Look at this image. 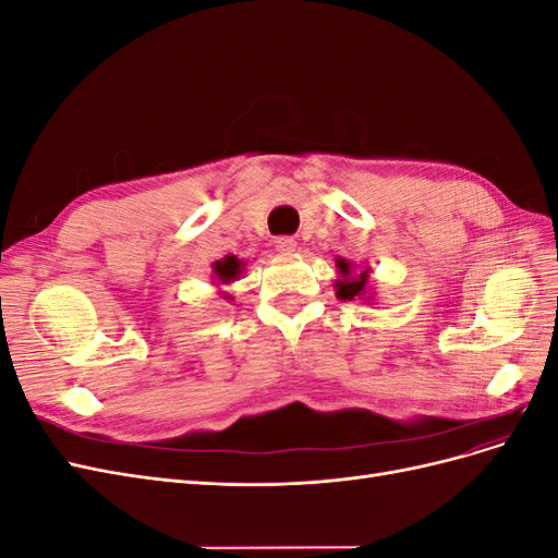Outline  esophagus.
Wrapping results in <instances>:
<instances>
[{
    "label": "esophagus",
    "mask_w": 558,
    "mask_h": 558,
    "mask_svg": "<svg viewBox=\"0 0 558 558\" xmlns=\"http://www.w3.org/2000/svg\"><path fill=\"white\" fill-rule=\"evenodd\" d=\"M275 246H277L279 253H293V251L298 248V242H295L293 238H279V240L275 242Z\"/></svg>",
    "instance_id": "1"
}]
</instances>
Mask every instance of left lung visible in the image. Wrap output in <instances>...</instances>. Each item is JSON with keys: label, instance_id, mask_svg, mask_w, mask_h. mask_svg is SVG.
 I'll list each match as a JSON object with an SVG mask.
<instances>
[{"label": "left lung", "instance_id": "8db88e82", "mask_svg": "<svg viewBox=\"0 0 558 558\" xmlns=\"http://www.w3.org/2000/svg\"><path fill=\"white\" fill-rule=\"evenodd\" d=\"M337 269H340V279L335 281V293L340 300H361L367 298V279H369V269H363L361 275L353 272V265L344 258H337Z\"/></svg>", "mask_w": 558, "mask_h": 558}]
</instances>
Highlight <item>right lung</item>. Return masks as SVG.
<instances>
[{
    "instance_id": "obj_1",
    "label": "right lung",
    "mask_w": 558,
    "mask_h": 558,
    "mask_svg": "<svg viewBox=\"0 0 558 558\" xmlns=\"http://www.w3.org/2000/svg\"><path fill=\"white\" fill-rule=\"evenodd\" d=\"M211 267H214L216 281L232 283V281L240 279L242 269H244V263H242L238 256H226L223 260H216ZM226 298H230V295H226ZM230 300H232V298H230Z\"/></svg>"
}]
</instances>
